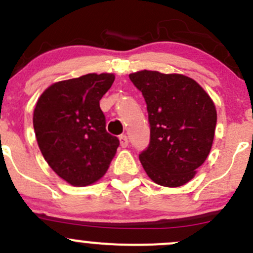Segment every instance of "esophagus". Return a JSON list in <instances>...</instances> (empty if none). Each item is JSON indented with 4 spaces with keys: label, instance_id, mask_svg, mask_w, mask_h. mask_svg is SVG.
<instances>
[{
    "label": "esophagus",
    "instance_id": "esophagus-1",
    "mask_svg": "<svg viewBox=\"0 0 253 253\" xmlns=\"http://www.w3.org/2000/svg\"><path fill=\"white\" fill-rule=\"evenodd\" d=\"M119 141H121L122 147H126L127 144H129V140H127L126 135H121V136H119Z\"/></svg>",
    "mask_w": 253,
    "mask_h": 253
}]
</instances>
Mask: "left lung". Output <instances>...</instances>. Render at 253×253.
<instances>
[{
  "label": "left lung",
  "mask_w": 253,
  "mask_h": 253,
  "mask_svg": "<svg viewBox=\"0 0 253 253\" xmlns=\"http://www.w3.org/2000/svg\"><path fill=\"white\" fill-rule=\"evenodd\" d=\"M142 92L150 122V145L139 155L156 184L188 183L208 157L216 126V108L203 87L181 74L141 70L129 75Z\"/></svg>",
  "instance_id": "1"
}]
</instances>
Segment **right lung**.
Returning <instances> with one entry per match:
<instances>
[{
	"label": "right lung",
	"mask_w": 253,
	"mask_h": 253,
	"mask_svg": "<svg viewBox=\"0 0 253 253\" xmlns=\"http://www.w3.org/2000/svg\"><path fill=\"white\" fill-rule=\"evenodd\" d=\"M113 74H87L50 84L34 108L37 141L50 169L75 187L104 176L119 146L106 130L99 107L114 82Z\"/></svg>",
	"instance_id": "1"
}]
</instances>
